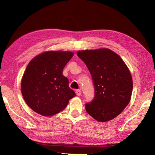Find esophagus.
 <instances>
[{"label":"esophagus","mask_w":155,"mask_h":155,"mask_svg":"<svg viewBox=\"0 0 155 155\" xmlns=\"http://www.w3.org/2000/svg\"><path fill=\"white\" fill-rule=\"evenodd\" d=\"M76 94L78 96H81L82 94V91L80 90H76Z\"/></svg>","instance_id":"34e87169"}]
</instances>
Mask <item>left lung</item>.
Listing matches in <instances>:
<instances>
[{
	"instance_id": "1",
	"label": "left lung",
	"mask_w": 155,
	"mask_h": 155,
	"mask_svg": "<svg viewBox=\"0 0 155 155\" xmlns=\"http://www.w3.org/2000/svg\"><path fill=\"white\" fill-rule=\"evenodd\" d=\"M86 65L95 87L94 98L86 104V112L99 122L120 114L131 98L132 78L121 57L108 48L77 52Z\"/></svg>"
}]
</instances>
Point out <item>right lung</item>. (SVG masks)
<instances>
[{"mask_svg": "<svg viewBox=\"0 0 155 155\" xmlns=\"http://www.w3.org/2000/svg\"><path fill=\"white\" fill-rule=\"evenodd\" d=\"M73 56L70 51L43 52L31 60L21 81V93L28 107L43 116L63 110L75 93L62 72Z\"/></svg>", "mask_w": 155, "mask_h": 155, "instance_id": "right-lung-1", "label": "right lung"}]
</instances>
